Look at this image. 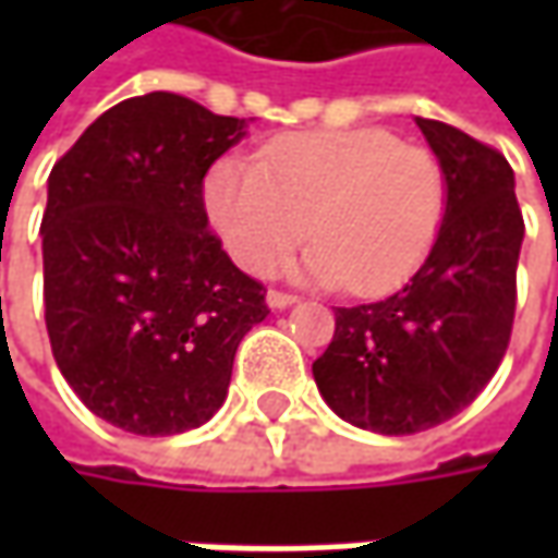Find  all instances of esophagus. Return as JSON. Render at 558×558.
<instances>
[{
    "instance_id": "1",
    "label": "esophagus",
    "mask_w": 558,
    "mask_h": 558,
    "mask_svg": "<svg viewBox=\"0 0 558 558\" xmlns=\"http://www.w3.org/2000/svg\"><path fill=\"white\" fill-rule=\"evenodd\" d=\"M298 301V294H291V291H279V289H269L267 291V304L272 311H286Z\"/></svg>"
}]
</instances>
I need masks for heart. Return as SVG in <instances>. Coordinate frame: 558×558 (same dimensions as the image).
<instances>
[{"label": "heart", "instance_id": "obj_1", "mask_svg": "<svg viewBox=\"0 0 558 558\" xmlns=\"http://www.w3.org/2000/svg\"><path fill=\"white\" fill-rule=\"evenodd\" d=\"M204 202L229 254L267 272L301 235V269L360 298L403 286L438 242L450 185L435 151L388 130H313L272 140L257 167L223 158Z\"/></svg>", "mask_w": 558, "mask_h": 558}]
</instances>
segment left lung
<instances>
[{"mask_svg":"<svg viewBox=\"0 0 558 558\" xmlns=\"http://www.w3.org/2000/svg\"><path fill=\"white\" fill-rule=\"evenodd\" d=\"M416 123L450 185L438 242L403 289L335 307L332 341L313 363L335 413L378 435H416L462 413L497 373L515 319L525 220L512 167L450 123Z\"/></svg>","mask_w":558,"mask_h":558,"instance_id":"8db88e82","label":"left lung"}]
</instances>
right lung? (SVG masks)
Listing matches in <instances>:
<instances>
[{
  "label": "right lung",
  "mask_w": 558,
  "mask_h": 558,
  "mask_svg": "<svg viewBox=\"0 0 558 558\" xmlns=\"http://www.w3.org/2000/svg\"><path fill=\"white\" fill-rule=\"evenodd\" d=\"M245 136L177 93L108 108L54 161L43 214V301L61 375L123 432L198 428L267 319V289L207 229L204 173Z\"/></svg>",
  "instance_id": "1"
}]
</instances>
